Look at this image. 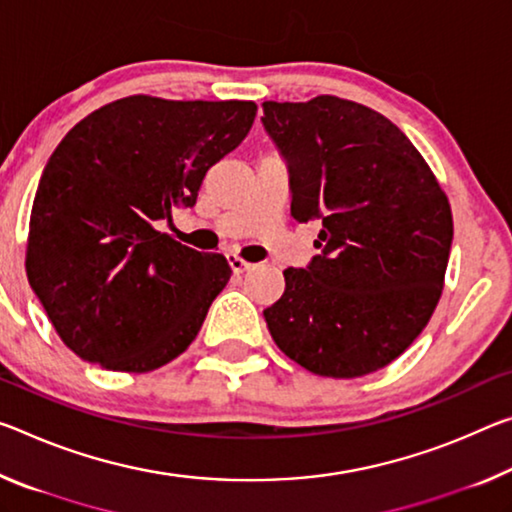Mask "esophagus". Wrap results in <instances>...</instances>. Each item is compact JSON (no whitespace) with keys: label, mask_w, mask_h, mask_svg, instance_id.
<instances>
[{"label":"esophagus","mask_w":512,"mask_h":512,"mask_svg":"<svg viewBox=\"0 0 512 512\" xmlns=\"http://www.w3.org/2000/svg\"><path fill=\"white\" fill-rule=\"evenodd\" d=\"M227 264H230V269H232L234 273H243V271H248L250 266H253V264H248L246 259H241V257H237V255H227Z\"/></svg>","instance_id":"34e87169"}]
</instances>
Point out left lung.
Instances as JSON below:
<instances>
[{"label":"left lung","instance_id":"obj_1","mask_svg":"<svg viewBox=\"0 0 512 512\" xmlns=\"http://www.w3.org/2000/svg\"><path fill=\"white\" fill-rule=\"evenodd\" d=\"M262 109L289 168L291 216L321 223L319 255L285 269V294L264 310L273 342L319 376L383 369L440 300L449 200L408 136L364 104L319 95Z\"/></svg>","mask_w":512,"mask_h":512}]
</instances>
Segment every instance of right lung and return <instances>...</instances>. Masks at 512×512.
Returning <instances> with one entry per match:
<instances>
[{
    "label": "right lung",
    "mask_w": 512,
    "mask_h": 512,
    "mask_svg": "<svg viewBox=\"0 0 512 512\" xmlns=\"http://www.w3.org/2000/svg\"><path fill=\"white\" fill-rule=\"evenodd\" d=\"M255 102L132 95L70 129L40 175L27 278L72 353L111 371L164 367L230 280L218 253L159 232L246 139Z\"/></svg>",
    "instance_id": "add662e5"
}]
</instances>
